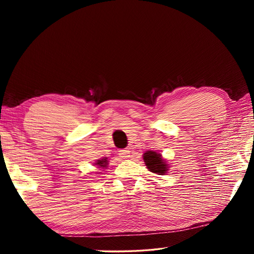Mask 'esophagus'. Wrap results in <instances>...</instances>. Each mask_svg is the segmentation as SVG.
<instances>
[{"label": "esophagus", "mask_w": 254, "mask_h": 254, "mask_svg": "<svg viewBox=\"0 0 254 254\" xmlns=\"http://www.w3.org/2000/svg\"><path fill=\"white\" fill-rule=\"evenodd\" d=\"M119 154L122 159H127L128 157H130V151H128L127 149H121V150H119Z\"/></svg>", "instance_id": "34e87169"}]
</instances>
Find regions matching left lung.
<instances>
[{
  "instance_id": "obj_1",
  "label": "left lung",
  "mask_w": 254,
  "mask_h": 254,
  "mask_svg": "<svg viewBox=\"0 0 254 254\" xmlns=\"http://www.w3.org/2000/svg\"><path fill=\"white\" fill-rule=\"evenodd\" d=\"M143 160L145 166L151 173L163 175L167 170V163L162 160L161 154H158L154 151H147L143 154Z\"/></svg>"
}]
</instances>
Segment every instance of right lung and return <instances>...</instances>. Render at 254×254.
Wrapping results in <instances>:
<instances>
[{
  "label": "right lung",
  "mask_w": 254,
  "mask_h": 254,
  "mask_svg": "<svg viewBox=\"0 0 254 254\" xmlns=\"http://www.w3.org/2000/svg\"><path fill=\"white\" fill-rule=\"evenodd\" d=\"M96 163H97L98 166H101V167H106L107 160H106V159H102V160H98Z\"/></svg>",
  "instance_id": "obj_1"
}]
</instances>
